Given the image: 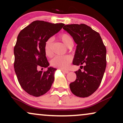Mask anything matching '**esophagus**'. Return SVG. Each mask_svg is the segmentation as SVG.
Instances as JSON below:
<instances>
[{
	"label": "esophagus",
	"mask_w": 123,
	"mask_h": 123,
	"mask_svg": "<svg viewBox=\"0 0 123 123\" xmlns=\"http://www.w3.org/2000/svg\"><path fill=\"white\" fill-rule=\"evenodd\" d=\"M61 70H62V72L65 73H69L68 70H63V69H61Z\"/></svg>",
	"instance_id": "34e87169"
}]
</instances>
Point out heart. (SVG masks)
<instances>
[{
    "label": "heart",
    "mask_w": 123,
    "mask_h": 123,
    "mask_svg": "<svg viewBox=\"0 0 123 123\" xmlns=\"http://www.w3.org/2000/svg\"><path fill=\"white\" fill-rule=\"evenodd\" d=\"M60 39L63 44L68 48L72 47L73 46V38L68 33H63L60 36ZM52 38L47 39L44 43V50L45 54L49 57H52ZM72 61V58L69 55H57L53 58L51 61V64L54 67L58 68L61 69H68L70 67Z\"/></svg>",
    "instance_id": "heart-1"
}]
</instances>
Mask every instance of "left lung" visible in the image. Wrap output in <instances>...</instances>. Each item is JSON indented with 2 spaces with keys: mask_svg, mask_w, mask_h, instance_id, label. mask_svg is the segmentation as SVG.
Instances as JSON below:
<instances>
[{
  "mask_svg": "<svg viewBox=\"0 0 123 123\" xmlns=\"http://www.w3.org/2000/svg\"><path fill=\"white\" fill-rule=\"evenodd\" d=\"M63 29L77 44L73 64L84 69L83 72H75L77 77L69 84L70 89L77 97H89L102 80L106 66V49L99 33L87 25H66Z\"/></svg>",
  "mask_w": 123,
  "mask_h": 123,
  "instance_id": "left-lung-1",
  "label": "left lung"
}]
</instances>
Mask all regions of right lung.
I'll return each mask as SVG.
<instances>
[{"mask_svg":"<svg viewBox=\"0 0 123 123\" xmlns=\"http://www.w3.org/2000/svg\"><path fill=\"white\" fill-rule=\"evenodd\" d=\"M64 25L35 21L18 35L14 49V67L19 84L29 95L40 97L51 88L57 69L49 67L44 46L46 41L58 33ZM43 67L48 70H38Z\"/></svg>","mask_w":123,"mask_h":123,"instance_id":"add662e5","label":"right lung"}]
</instances>
